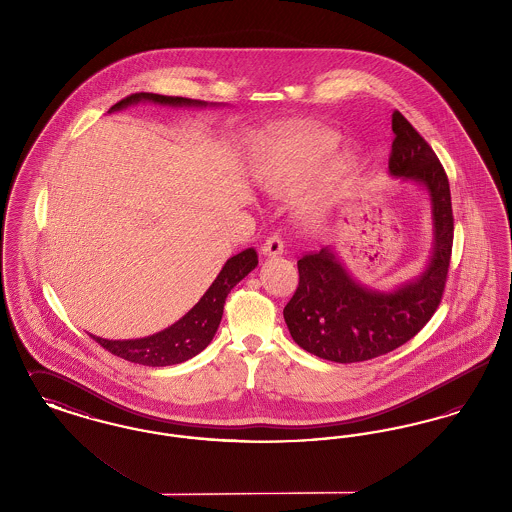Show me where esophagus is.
I'll list each match as a JSON object with an SVG mask.
<instances>
[{
    "label": "esophagus",
    "instance_id": "esophagus-1",
    "mask_svg": "<svg viewBox=\"0 0 512 512\" xmlns=\"http://www.w3.org/2000/svg\"><path fill=\"white\" fill-rule=\"evenodd\" d=\"M261 251L267 257H276V255H280L284 251V242H282V238L278 234H270L267 240H265L263 247H261Z\"/></svg>",
    "mask_w": 512,
    "mask_h": 512
}]
</instances>
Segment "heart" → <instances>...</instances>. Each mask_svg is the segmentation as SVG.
Masks as SVG:
<instances>
[{
	"instance_id": "obj_1",
	"label": "heart",
	"mask_w": 512,
	"mask_h": 512,
	"mask_svg": "<svg viewBox=\"0 0 512 512\" xmlns=\"http://www.w3.org/2000/svg\"><path fill=\"white\" fill-rule=\"evenodd\" d=\"M338 146V138L332 132H292L267 140L257 155V176L261 184L274 194H292L307 178L320 169V165L332 155ZM353 159L340 155L332 161L322 184L313 194L301 201V213L305 219H324L326 209L341 180L349 174Z\"/></svg>"
}]
</instances>
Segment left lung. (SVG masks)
<instances>
[{
    "label": "left lung",
    "mask_w": 512,
    "mask_h": 512,
    "mask_svg": "<svg viewBox=\"0 0 512 512\" xmlns=\"http://www.w3.org/2000/svg\"><path fill=\"white\" fill-rule=\"evenodd\" d=\"M390 172L422 184L432 201L434 251L426 270L393 292L355 282L330 247L297 261L299 286L284 307L293 341L334 363H361L414 338L441 303L453 249V209L445 169L399 111L391 115Z\"/></svg>",
    "instance_id": "obj_1"
}]
</instances>
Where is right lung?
I'll list each match as a JSON object with an SVG mask.
<instances>
[{
  "instance_id": "1",
  "label": "right lung",
  "mask_w": 512,
  "mask_h": 512,
  "mask_svg": "<svg viewBox=\"0 0 512 512\" xmlns=\"http://www.w3.org/2000/svg\"><path fill=\"white\" fill-rule=\"evenodd\" d=\"M140 101H153L159 105H172V107H205V101L188 98H172V96H159V94H149V92H140L132 94L128 98L121 99L115 103L111 111H119L128 105L140 103ZM257 251L253 247L244 249L242 253L230 257L224 267L215 278V282L209 286V290L203 293V297L195 303L194 307L174 322L169 328L140 338V340H103L96 338L103 349L109 353L121 357L124 361L138 363L144 366H171L184 363L188 359L201 353L217 332L219 328L222 311H224V301L228 297L230 290L245 278L253 268L257 267Z\"/></svg>"
}]
</instances>
